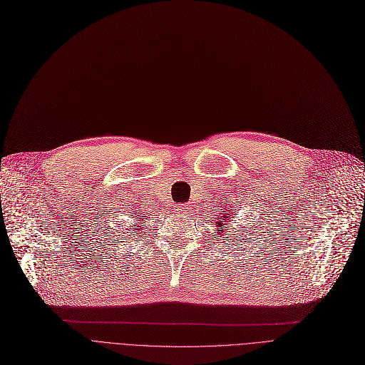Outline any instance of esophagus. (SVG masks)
<instances>
[{
	"label": "esophagus",
	"mask_w": 365,
	"mask_h": 365,
	"mask_svg": "<svg viewBox=\"0 0 365 365\" xmlns=\"http://www.w3.org/2000/svg\"><path fill=\"white\" fill-rule=\"evenodd\" d=\"M175 210H176V213L186 216V213L189 212V205H187V204H179Z\"/></svg>",
	"instance_id": "obj_1"
}]
</instances>
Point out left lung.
Here are the masks:
<instances>
[{
  "label": "left lung",
  "mask_w": 365,
  "mask_h": 365,
  "mask_svg": "<svg viewBox=\"0 0 365 365\" xmlns=\"http://www.w3.org/2000/svg\"><path fill=\"white\" fill-rule=\"evenodd\" d=\"M232 210V208H231ZM220 219V222H216V226H217V229H219V235H222L225 231H223V226L226 225V222L227 220H232L234 219V216H232V213H229L227 212V210H226V212H223V215L219 217Z\"/></svg>",
  "instance_id": "1"
}]
</instances>
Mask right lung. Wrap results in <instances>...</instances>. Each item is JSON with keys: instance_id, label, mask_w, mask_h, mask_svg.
Instances as JSON below:
<instances>
[{"instance_id": "add662e5", "label": "right lung", "mask_w": 365, "mask_h": 365, "mask_svg": "<svg viewBox=\"0 0 365 365\" xmlns=\"http://www.w3.org/2000/svg\"><path fill=\"white\" fill-rule=\"evenodd\" d=\"M139 210H140V208H139ZM139 210H138L136 213H134V212L131 213V216H134V219H140V216L139 218L137 217V216L139 215ZM142 226H145V225H143V223H140V225H139V223H138V225H133V226L130 227V231H133V234H138V231H140ZM142 232H143V231H142Z\"/></svg>"}]
</instances>
